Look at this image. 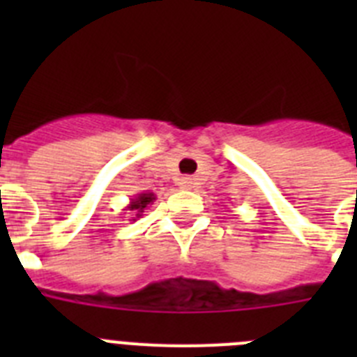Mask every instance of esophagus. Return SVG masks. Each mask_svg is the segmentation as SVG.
I'll use <instances>...</instances> for the list:
<instances>
[{
  "label": "esophagus",
  "mask_w": 357,
  "mask_h": 357,
  "mask_svg": "<svg viewBox=\"0 0 357 357\" xmlns=\"http://www.w3.org/2000/svg\"><path fill=\"white\" fill-rule=\"evenodd\" d=\"M197 184H198V182L195 181V178H189V176H185V178H182V181H181V185L184 189H195V188H197Z\"/></svg>",
  "instance_id": "obj_1"
}]
</instances>
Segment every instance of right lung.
Segmentation results:
<instances>
[{"label":"right lung","instance_id":"add662e5","mask_svg":"<svg viewBox=\"0 0 357 357\" xmlns=\"http://www.w3.org/2000/svg\"><path fill=\"white\" fill-rule=\"evenodd\" d=\"M155 200H157L155 195L150 193V191H146V193L143 191V193H137L134 198H130L128 206L123 211H127L130 222H135V220H139V218L143 216L144 209H148V207H150Z\"/></svg>","mask_w":357,"mask_h":357}]
</instances>
